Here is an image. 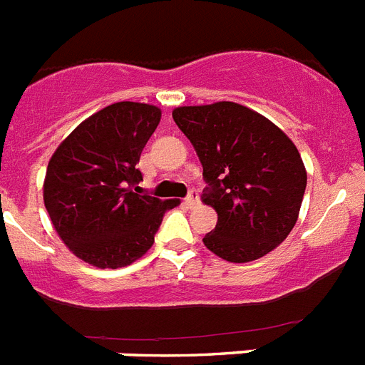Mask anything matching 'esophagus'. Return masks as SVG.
<instances>
[{
  "instance_id": "obj_1",
  "label": "esophagus",
  "mask_w": 365,
  "mask_h": 365,
  "mask_svg": "<svg viewBox=\"0 0 365 365\" xmlns=\"http://www.w3.org/2000/svg\"><path fill=\"white\" fill-rule=\"evenodd\" d=\"M186 202H188L190 206H197L199 202H201V195H199V190L192 188L188 193V197H186Z\"/></svg>"
}]
</instances>
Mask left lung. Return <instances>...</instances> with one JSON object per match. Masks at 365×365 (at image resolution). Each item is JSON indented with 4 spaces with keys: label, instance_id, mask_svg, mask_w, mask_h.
<instances>
[{
    "label": "left lung",
    "instance_id": "obj_1",
    "mask_svg": "<svg viewBox=\"0 0 365 365\" xmlns=\"http://www.w3.org/2000/svg\"><path fill=\"white\" fill-rule=\"evenodd\" d=\"M173 120L202 164V201L217 212L206 248L232 263L274 250L294 228L307 186L291 138L234 102L177 108Z\"/></svg>",
    "mask_w": 365,
    "mask_h": 365
}]
</instances>
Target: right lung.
Listing matches in <instances>:
<instances>
[{
    "mask_svg": "<svg viewBox=\"0 0 365 365\" xmlns=\"http://www.w3.org/2000/svg\"><path fill=\"white\" fill-rule=\"evenodd\" d=\"M160 109L117 102L82 124L51 157L43 201L58 235L89 265L118 269L150 250L177 201L143 192L138 160Z\"/></svg>",
    "mask_w": 365,
    "mask_h": 365,
    "instance_id": "right-lung-1",
    "label": "right lung"
}]
</instances>
